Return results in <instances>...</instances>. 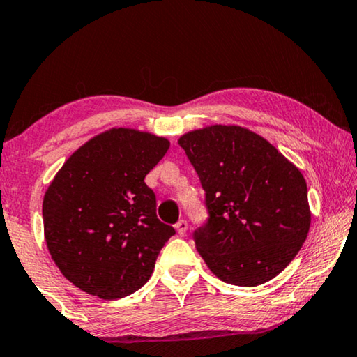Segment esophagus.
I'll return each mask as SVG.
<instances>
[{
  "label": "esophagus",
  "mask_w": 357,
  "mask_h": 357,
  "mask_svg": "<svg viewBox=\"0 0 357 357\" xmlns=\"http://www.w3.org/2000/svg\"><path fill=\"white\" fill-rule=\"evenodd\" d=\"M175 229H177L178 236H185V234H187V229H188V222L185 221V219H180V221L175 224Z\"/></svg>",
  "instance_id": "34e87169"
}]
</instances>
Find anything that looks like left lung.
I'll return each instance as SVG.
<instances>
[{
  "label": "left lung",
  "mask_w": 357,
  "mask_h": 357,
  "mask_svg": "<svg viewBox=\"0 0 357 357\" xmlns=\"http://www.w3.org/2000/svg\"><path fill=\"white\" fill-rule=\"evenodd\" d=\"M178 144L206 192L209 221L195 245L213 275L234 286L273 280L310 229L304 175L270 141L238 125L188 131Z\"/></svg>",
  "instance_id": "obj_1"
}]
</instances>
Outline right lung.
<instances>
[{
  "label": "right lung",
  "instance_id": "add662e5",
  "mask_svg": "<svg viewBox=\"0 0 357 357\" xmlns=\"http://www.w3.org/2000/svg\"><path fill=\"white\" fill-rule=\"evenodd\" d=\"M169 139L110 128L76 149L48 185L43 234L61 275L87 294L112 301L133 294L153 275L172 226L155 216L144 177Z\"/></svg>",
  "mask_w": 357,
  "mask_h": 357
}]
</instances>
